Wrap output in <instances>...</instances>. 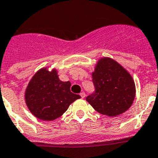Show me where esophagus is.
<instances>
[{"label":"esophagus","mask_w":158,"mask_h":158,"mask_svg":"<svg viewBox=\"0 0 158 158\" xmlns=\"http://www.w3.org/2000/svg\"><path fill=\"white\" fill-rule=\"evenodd\" d=\"M80 95H81V97L82 99H84V98H85V92H81Z\"/></svg>","instance_id":"esophagus-1"}]
</instances>
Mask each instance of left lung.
Returning a JSON list of instances; mask_svg holds the SVG:
<instances>
[{
    "label": "left lung",
    "mask_w": 158,
    "mask_h": 158,
    "mask_svg": "<svg viewBox=\"0 0 158 158\" xmlns=\"http://www.w3.org/2000/svg\"><path fill=\"white\" fill-rule=\"evenodd\" d=\"M95 92L86 100L99 114L115 117L129 109L135 96V82L122 66L102 58L92 73Z\"/></svg>",
    "instance_id": "1"
}]
</instances>
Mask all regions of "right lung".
Wrapping results in <instances>:
<instances>
[{
  "label": "right lung",
  "instance_id": "1",
  "mask_svg": "<svg viewBox=\"0 0 158 158\" xmlns=\"http://www.w3.org/2000/svg\"><path fill=\"white\" fill-rule=\"evenodd\" d=\"M71 84L59 80L56 69L42 68L34 74L26 89L27 107L33 115L43 121L61 117L69 105L81 96L70 92Z\"/></svg>",
  "mask_w": 158,
  "mask_h": 158
}]
</instances>
